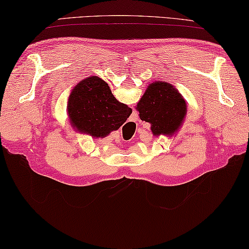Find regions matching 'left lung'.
<instances>
[{"instance_id":"1","label":"left lung","mask_w":249,"mask_h":249,"mask_svg":"<svg viewBox=\"0 0 249 249\" xmlns=\"http://www.w3.org/2000/svg\"><path fill=\"white\" fill-rule=\"evenodd\" d=\"M136 110L140 119L150 124L153 136L172 137L184 122L187 106L175 86L167 82L156 81L147 86Z\"/></svg>"}]
</instances>
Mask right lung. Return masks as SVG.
Returning a JSON list of instances; mask_svg holds the SVG:
<instances>
[{"label":"right lung","instance_id":"right-lung-1","mask_svg":"<svg viewBox=\"0 0 249 249\" xmlns=\"http://www.w3.org/2000/svg\"><path fill=\"white\" fill-rule=\"evenodd\" d=\"M67 111L71 125L93 138H104L118 130L132 112L98 76L84 78L74 86L68 96Z\"/></svg>","mask_w":249,"mask_h":249}]
</instances>
